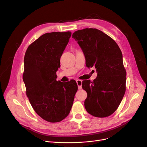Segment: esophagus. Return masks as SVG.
<instances>
[{
  "mask_svg": "<svg viewBox=\"0 0 147 147\" xmlns=\"http://www.w3.org/2000/svg\"><path fill=\"white\" fill-rule=\"evenodd\" d=\"M76 82H77V84L78 89L81 90L82 88V81L80 80H77L76 81Z\"/></svg>",
  "mask_w": 147,
  "mask_h": 147,
  "instance_id": "esophagus-1",
  "label": "esophagus"
}]
</instances>
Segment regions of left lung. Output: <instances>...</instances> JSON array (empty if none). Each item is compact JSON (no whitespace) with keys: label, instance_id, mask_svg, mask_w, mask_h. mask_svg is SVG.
<instances>
[{"label":"left lung","instance_id":"left-lung-1","mask_svg":"<svg viewBox=\"0 0 147 147\" xmlns=\"http://www.w3.org/2000/svg\"><path fill=\"white\" fill-rule=\"evenodd\" d=\"M72 37L85 56L87 67H94L97 72L93 82L82 84L87 93L86 109L95 117H108L116 111L125 91L126 71L121 50L112 38L96 28L78 30Z\"/></svg>","mask_w":147,"mask_h":147}]
</instances>
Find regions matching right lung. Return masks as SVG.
<instances>
[{"mask_svg": "<svg viewBox=\"0 0 147 147\" xmlns=\"http://www.w3.org/2000/svg\"><path fill=\"white\" fill-rule=\"evenodd\" d=\"M71 32H53L41 35L27 48L24 56L23 81L35 112L45 120L59 122L71 109L77 91L76 81H57L60 59Z\"/></svg>", "mask_w": 147, "mask_h": 147, "instance_id": "right-lung-1", "label": "right lung"}]
</instances>
